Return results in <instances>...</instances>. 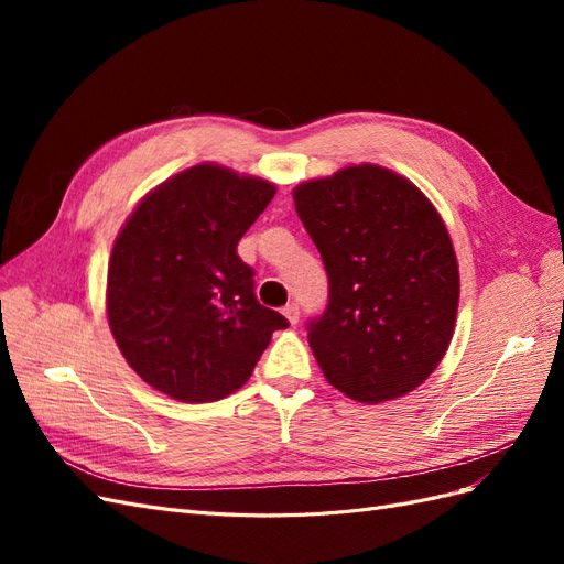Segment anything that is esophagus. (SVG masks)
Instances as JSON below:
<instances>
[{
  "label": "esophagus",
  "instance_id": "esophagus-1",
  "mask_svg": "<svg viewBox=\"0 0 564 564\" xmlns=\"http://www.w3.org/2000/svg\"><path fill=\"white\" fill-rule=\"evenodd\" d=\"M284 317L289 319V324H296L299 322V317H301V311H299V305L296 303H289V305H284Z\"/></svg>",
  "mask_w": 564,
  "mask_h": 564
}]
</instances>
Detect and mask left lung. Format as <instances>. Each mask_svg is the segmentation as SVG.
<instances>
[{
	"label": "left lung",
	"mask_w": 564,
	"mask_h": 564,
	"mask_svg": "<svg viewBox=\"0 0 564 564\" xmlns=\"http://www.w3.org/2000/svg\"><path fill=\"white\" fill-rule=\"evenodd\" d=\"M329 280L308 322L315 360L350 400L412 392L445 357L458 308L449 232L419 187L377 164L346 166L294 191Z\"/></svg>",
	"instance_id": "obj_1"
}]
</instances>
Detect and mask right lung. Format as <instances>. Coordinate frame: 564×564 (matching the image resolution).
Segmentation results:
<instances>
[{
  "label": "right lung",
  "mask_w": 564,
  "mask_h": 564,
  "mask_svg": "<svg viewBox=\"0 0 564 564\" xmlns=\"http://www.w3.org/2000/svg\"><path fill=\"white\" fill-rule=\"evenodd\" d=\"M275 185L197 164L148 193L108 265V322L129 367L178 402L242 388L272 332L289 322L259 303L237 242Z\"/></svg>",
  "instance_id": "add662e5"
}]
</instances>
